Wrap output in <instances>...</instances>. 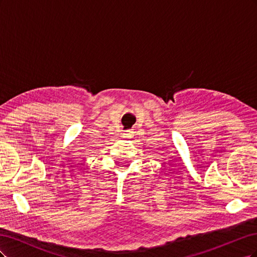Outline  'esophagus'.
<instances>
[{"label":"esophagus","instance_id":"obj_1","mask_svg":"<svg viewBox=\"0 0 257 257\" xmlns=\"http://www.w3.org/2000/svg\"><path fill=\"white\" fill-rule=\"evenodd\" d=\"M124 135H125V137H132V135H133V132L125 131V132H124Z\"/></svg>","mask_w":257,"mask_h":257}]
</instances>
